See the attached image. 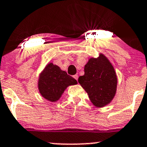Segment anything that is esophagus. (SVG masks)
I'll use <instances>...</instances> for the list:
<instances>
[{
    "label": "esophagus",
    "instance_id": "34e87169",
    "mask_svg": "<svg viewBox=\"0 0 147 147\" xmlns=\"http://www.w3.org/2000/svg\"><path fill=\"white\" fill-rule=\"evenodd\" d=\"M73 77H74V79H75V80H78V75H75L73 76Z\"/></svg>",
    "mask_w": 147,
    "mask_h": 147
}]
</instances>
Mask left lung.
Here are the masks:
<instances>
[{"label":"left lung","mask_w":147,"mask_h":147,"mask_svg":"<svg viewBox=\"0 0 147 147\" xmlns=\"http://www.w3.org/2000/svg\"><path fill=\"white\" fill-rule=\"evenodd\" d=\"M78 82L88 93L91 102L97 107L109 104L115 96L117 76L109 59L100 54L98 58L89 59L84 66V75Z\"/></svg>","instance_id":"obj_1"}]
</instances>
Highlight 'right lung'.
<instances>
[{"instance_id":"right-lung-1","label":"right lung","mask_w":147,"mask_h":147,"mask_svg":"<svg viewBox=\"0 0 147 147\" xmlns=\"http://www.w3.org/2000/svg\"><path fill=\"white\" fill-rule=\"evenodd\" d=\"M77 84V80L67 75L65 71L49 63L40 74L38 86L43 98L55 102L60 99L67 87Z\"/></svg>"}]
</instances>
